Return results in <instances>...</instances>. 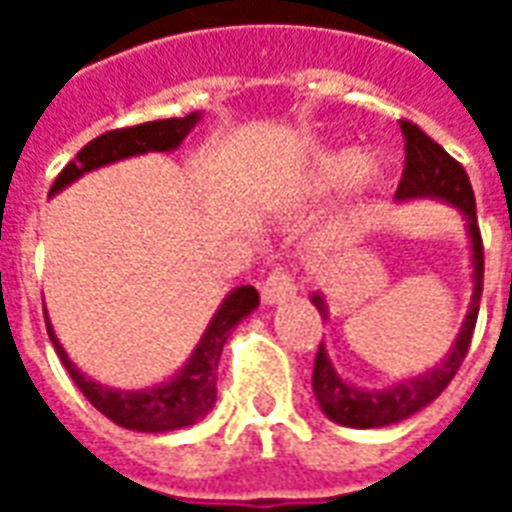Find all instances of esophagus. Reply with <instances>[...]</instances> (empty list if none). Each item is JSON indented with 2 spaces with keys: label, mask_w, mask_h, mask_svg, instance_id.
<instances>
[{
  "label": "esophagus",
  "mask_w": 512,
  "mask_h": 512,
  "mask_svg": "<svg viewBox=\"0 0 512 512\" xmlns=\"http://www.w3.org/2000/svg\"><path fill=\"white\" fill-rule=\"evenodd\" d=\"M296 290H299V285H296L293 274L285 271V268H277V271H271V274H268V279L263 282L260 293H263V301H266V304H282V301L293 299V296H296Z\"/></svg>",
  "instance_id": "1"
}]
</instances>
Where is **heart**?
Returning a JSON list of instances; mask_svg holds the SVG:
<instances>
[{
	"instance_id": "b5f03b06",
	"label": "heart",
	"mask_w": 512,
	"mask_h": 512,
	"mask_svg": "<svg viewBox=\"0 0 512 512\" xmlns=\"http://www.w3.org/2000/svg\"><path fill=\"white\" fill-rule=\"evenodd\" d=\"M384 172V158L365 156L356 147H340V150H323L312 161V183L318 189H337L345 183L373 180Z\"/></svg>"
}]
</instances>
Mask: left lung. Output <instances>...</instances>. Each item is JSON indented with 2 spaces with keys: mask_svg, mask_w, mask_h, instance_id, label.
I'll list each match as a JSON object with an SVG mask.
<instances>
[{
  "mask_svg": "<svg viewBox=\"0 0 512 512\" xmlns=\"http://www.w3.org/2000/svg\"><path fill=\"white\" fill-rule=\"evenodd\" d=\"M400 131L406 136V169H403V180L397 186L395 202L441 200L461 213L463 224H466V238H469V252H472L469 255L472 260V296H469L466 318H463L461 329L455 334L444 359L425 373L400 378L384 389H362V386L348 384L334 370L329 351L321 343L318 356H315V370H312V392H315V400L323 414L345 428H386V425L408 419L428 403H433L447 389L452 376L461 367L463 356L469 351L477 312H480V296H483V241H480V227H477V208H474L469 175L439 142H433L414 123H400ZM310 301L318 307L323 321H329V307H326L323 293H312Z\"/></svg>",
  "mask_w": 512,
  "mask_h": 512,
  "instance_id": "8db88e82",
  "label": "left lung"
}]
</instances>
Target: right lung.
<instances>
[{"instance_id": "right-lung-1", "label": "right lung", "mask_w": 512, "mask_h": 512, "mask_svg": "<svg viewBox=\"0 0 512 512\" xmlns=\"http://www.w3.org/2000/svg\"><path fill=\"white\" fill-rule=\"evenodd\" d=\"M200 120L202 112H191L186 117L153 120V123L95 136L93 142H87L71 164L57 175L49 197L68 189L71 183L84 178L93 169L109 167V164L126 161V158L145 156V153L178 150ZM257 304H260V296L252 285H238L230 290L219 304V310L213 312L211 323L205 326L200 343L194 345V351L183 362V367H178L167 381L145 386V389H115V386H106L95 378L84 376L57 340L46 307H43V315H46V332H49L51 345L65 370L71 373L73 384L82 389V395L104 417L112 419L120 428L139 430V433H167V430L189 428L211 411L216 403V370H219L224 343L233 334L235 326L257 310Z\"/></svg>"}]
</instances>
